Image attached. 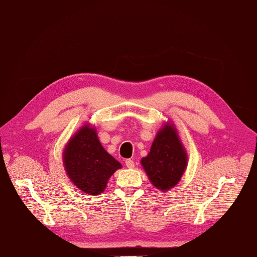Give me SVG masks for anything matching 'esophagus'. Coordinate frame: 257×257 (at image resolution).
<instances>
[{"mask_svg": "<svg viewBox=\"0 0 257 257\" xmlns=\"http://www.w3.org/2000/svg\"><path fill=\"white\" fill-rule=\"evenodd\" d=\"M125 165H126L127 168H134L135 166V164L132 159H126V161H125Z\"/></svg>", "mask_w": 257, "mask_h": 257, "instance_id": "34e87169", "label": "esophagus"}]
</instances>
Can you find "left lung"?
<instances>
[{
	"label": "left lung",
	"mask_w": 257,
	"mask_h": 257,
	"mask_svg": "<svg viewBox=\"0 0 257 257\" xmlns=\"http://www.w3.org/2000/svg\"><path fill=\"white\" fill-rule=\"evenodd\" d=\"M141 165L158 190L168 191L178 185L187 168L188 154L174 123L167 121L162 125Z\"/></svg>",
	"instance_id": "1"
}]
</instances>
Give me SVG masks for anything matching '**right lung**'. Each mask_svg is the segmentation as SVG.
I'll return each mask as SVG.
<instances>
[{
	"label": "right lung",
	"mask_w": 257,
	"mask_h": 257,
	"mask_svg": "<svg viewBox=\"0 0 257 257\" xmlns=\"http://www.w3.org/2000/svg\"><path fill=\"white\" fill-rule=\"evenodd\" d=\"M62 163L72 184L89 196L103 192L110 177L122 168L102 146L95 126L90 123L82 125L67 142Z\"/></svg>",
	"instance_id": "add662e5"
}]
</instances>
